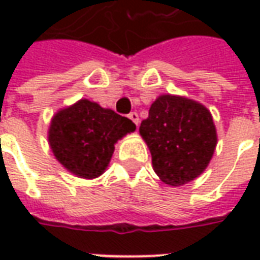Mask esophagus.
Listing matches in <instances>:
<instances>
[{"label":"esophagus","mask_w":260,"mask_h":260,"mask_svg":"<svg viewBox=\"0 0 260 260\" xmlns=\"http://www.w3.org/2000/svg\"><path fill=\"white\" fill-rule=\"evenodd\" d=\"M128 117H129V119H132V121L135 122L136 126L139 125V115H138V113H135V111H134V113H131Z\"/></svg>","instance_id":"obj_1"}]
</instances>
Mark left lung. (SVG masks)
Listing matches in <instances>:
<instances>
[{
  "label": "left lung",
  "instance_id": "1",
  "mask_svg": "<svg viewBox=\"0 0 260 260\" xmlns=\"http://www.w3.org/2000/svg\"><path fill=\"white\" fill-rule=\"evenodd\" d=\"M139 132L152 153L156 174L173 186L199 177L217 143L209 110L193 100L171 94L153 103Z\"/></svg>",
  "mask_w": 260,
  "mask_h": 260
}]
</instances>
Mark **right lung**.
<instances>
[{
  "mask_svg": "<svg viewBox=\"0 0 260 260\" xmlns=\"http://www.w3.org/2000/svg\"><path fill=\"white\" fill-rule=\"evenodd\" d=\"M135 129L129 118L83 99L54 115L48 142L65 169L90 180L104 173L114 143Z\"/></svg>",
  "mask_w": 260,
  "mask_h": 260,
  "instance_id": "right-lung-1",
  "label": "right lung"
}]
</instances>
